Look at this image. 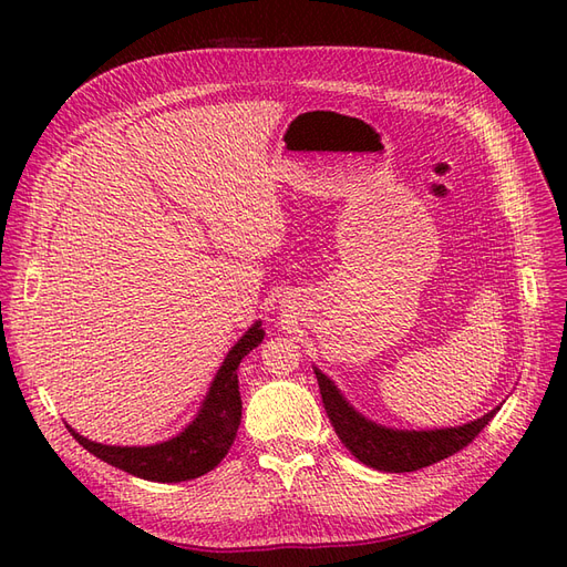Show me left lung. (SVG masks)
Returning a JSON list of instances; mask_svg holds the SVG:
<instances>
[{
	"instance_id": "left-lung-1",
	"label": "left lung",
	"mask_w": 567,
	"mask_h": 567,
	"mask_svg": "<svg viewBox=\"0 0 567 567\" xmlns=\"http://www.w3.org/2000/svg\"><path fill=\"white\" fill-rule=\"evenodd\" d=\"M317 383L321 390V400L326 414L340 442L346 444L350 454L362 461L364 466L383 473H411L456 454L496 416L494 406L485 416L468 421L463 425L450 427H423V431H406V427H392L379 421H371L362 411H357L340 388L315 367Z\"/></svg>"
}]
</instances>
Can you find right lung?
<instances>
[{"label":"right lung","mask_w":567,"mask_h":567,"mask_svg":"<svg viewBox=\"0 0 567 567\" xmlns=\"http://www.w3.org/2000/svg\"><path fill=\"white\" fill-rule=\"evenodd\" d=\"M262 338V321L257 319L227 352L225 362H221L208 392H205L196 416L173 437L156 444H144V447L142 444L140 447L136 444L120 447V444H104L84 437L68 423L65 427L90 454L130 475L153 480V483H184V480L200 477L227 456L236 440L244 409L236 371L241 359L252 348L260 346Z\"/></svg>","instance_id":"add662e5"}]
</instances>
